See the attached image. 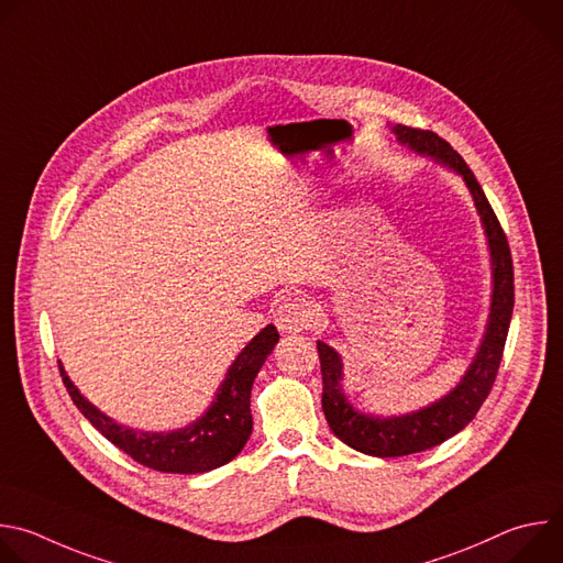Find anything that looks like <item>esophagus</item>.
<instances>
[{"label":"esophagus","instance_id":"obj_1","mask_svg":"<svg viewBox=\"0 0 563 563\" xmlns=\"http://www.w3.org/2000/svg\"><path fill=\"white\" fill-rule=\"evenodd\" d=\"M318 318H320L318 307L311 300L294 296V298H285L276 309V328L283 334H298L316 328Z\"/></svg>","mask_w":563,"mask_h":563}]
</instances>
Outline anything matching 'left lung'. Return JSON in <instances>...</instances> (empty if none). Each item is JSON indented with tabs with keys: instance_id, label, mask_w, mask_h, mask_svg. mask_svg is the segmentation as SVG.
<instances>
[{
	"instance_id": "obj_1",
	"label": "left lung",
	"mask_w": 563,
	"mask_h": 563,
	"mask_svg": "<svg viewBox=\"0 0 563 563\" xmlns=\"http://www.w3.org/2000/svg\"><path fill=\"white\" fill-rule=\"evenodd\" d=\"M389 131L396 135L398 144L408 146L417 155L434 159L437 165L448 167L463 178L481 218V227H484L486 233L493 291L486 332L481 336L476 354L470 361L461 380L448 394L437 398L434 404L406 415L380 417L354 408L343 387L345 374L341 354L332 345L316 341L320 372H323V412L332 432L356 452L380 459L406 456L441 445L443 441L459 434L474 419L495 385L515 307L512 258L506 233L484 189H481L474 174L463 163V157L432 131H421L404 124H389Z\"/></svg>"
}]
</instances>
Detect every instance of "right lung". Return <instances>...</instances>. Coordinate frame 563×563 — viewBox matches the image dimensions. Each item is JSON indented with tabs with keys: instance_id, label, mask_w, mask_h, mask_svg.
<instances>
[{
	"instance_id": "1",
	"label": "right lung",
	"mask_w": 563,
	"mask_h": 563,
	"mask_svg": "<svg viewBox=\"0 0 563 563\" xmlns=\"http://www.w3.org/2000/svg\"><path fill=\"white\" fill-rule=\"evenodd\" d=\"M278 339L280 336L274 325L263 328L229 365L209 408L189 426L167 432L137 430L113 421L98 410L87 396H82V391L64 372L62 363L59 372L77 410L91 421L102 437L126 452L133 461L157 472L200 474L229 463L250 441L254 426L250 408L252 385L263 363L274 352Z\"/></svg>"
}]
</instances>
